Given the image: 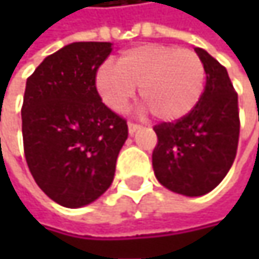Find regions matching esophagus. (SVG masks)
Wrapping results in <instances>:
<instances>
[{
  "instance_id": "obj_1",
  "label": "esophagus",
  "mask_w": 259,
  "mask_h": 259,
  "mask_svg": "<svg viewBox=\"0 0 259 259\" xmlns=\"http://www.w3.org/2000/svg\"><path fill=\"white\" fill-rule=\"evenodd\" d=\"M127 127H129L130 135H133V133H135L136 130L139 129L141 126H139V124H136V123H132V121H129V123H127Z\"/></svg>"
}]
</instances>
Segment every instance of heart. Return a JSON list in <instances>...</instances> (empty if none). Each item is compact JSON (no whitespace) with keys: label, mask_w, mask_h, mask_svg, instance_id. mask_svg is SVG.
Instances as JSON below:
<instances>
[{"label":"heart","mask_w":259,"mask_h":259,"mask_svg":"<svg viewBox=\"0 0 259 259\" xmlns=\"http://www.w3.org/2000/svg\"><path fill=\"white\" fill-rule=\"evenodd\" d=\"M205 67L190 49L166 45H141L124 51L117 66L105 64L96 73L102 100L121 111L139 87V97L160 121H177L199 102Z\"/></svg>","instance_id":"b5f03b06"}]
</instances>
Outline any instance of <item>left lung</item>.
<instances>
[{"instance_id": "8db88e82", "label": "left lung", "mask_w": 259, "mask_h": 259, "mask_svg": "<svg viewBox=\"0 0 259 259\" xmlns=\"http://www.w3.org/2000/svg\"><path fill=\"white\" fill-rule=\"evenodd\" d=\"M205 67V88L198 105L174 123L154 126L156 179L166 189L202 196L225 179L233 166L238 135V96L227 69L207 51L195 48Z\"/></svg>"}]
</instances>
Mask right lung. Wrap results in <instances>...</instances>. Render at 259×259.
<instances>
[{
    "mask_svg": "<svg viewBox=\"0 0 259 259\" xmlns=\"http://www.w3.org/2000/svg\"><path fill=\"white\" fill-rule=\"evenodd\" d=\"M109 41H76L46 57L26 79L22 136L28 168L57 204L79 208L112 184L129 130L96 88Z\"/></svg>",
    "mask_w": 259,
    "mask_h": 259,
    "instance_id": "add662e5",
    "label": "right lung"
}]
</instances>
